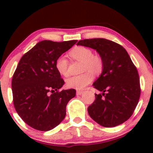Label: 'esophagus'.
I'll use <instances>...</instances> for the list:
<instances>
[{
    "instance_id": "1",
    "label": "esophagus",
    "mask_w": 153,
    "mask_h": 153,
    "mask_svg": "<svg viewBox=\"0 0 153 153\" xmlns=\"http://www.w3.org/2000/svg\"><path fill=\"white\" fill-rule=\"evenodd\" d=\"M82 93H83L82 91H76V95H81Z\"/></svg>"
}]
</instances>
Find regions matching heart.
I'll return each mask as SVG.
<instances>
[{"label": "heart", "mask_w": 153, "mask_h": 153, "mask_svg": "<svg viewBox=\"0 0 153 153\" xmlns=\"http://www.w3.org/2000/svg\"><path fill=\"white\" fill-rule=\"evenodd\" d=\"M69 54L72 59L82 62V71L85 72L69 78L67 80V85L71 88L82 90L93 80V76L90 71L94 74H99L103 70V59L98 54H93L90 48L83 46L74 48ZM55 66L60 74L64 76H68V61L64 56H60L57 58Z\"/></svg>", "instance_id": "1"}]
</instances>
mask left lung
Segmentation results:
<instances>
[{
	"label": "left lung",
	"instance_id": "obj_1",
	"mask_svg": "<svg viewBox=\"0 0 153 153\" xmlns=\"http://www.w3.org/2000/svg\"><path fill=\"white\" fill-rule=\"evenodd\" d=\"M96 49L104 61L100 76L93 87L102 94L88 108L91 118L105 127L122 124L131 116L141 95L137 69L126 50L119 44L104 38L85 39L78 42Z\"/></svg>",
	"mask_w": 153,
	"mask_h": 153
}]
</instances>
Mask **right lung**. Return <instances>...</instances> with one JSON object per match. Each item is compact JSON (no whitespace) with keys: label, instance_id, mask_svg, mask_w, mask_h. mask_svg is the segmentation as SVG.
Segmentation results:
<instances>
[{"label":"right lung","instance_id":"obj_1","mask_svg":"<svg viewBox=\"0 0 153 153\" xmlns=\"http://www.w3.org/2000/svg\"><path fill=\"white\" fill-rule=\"evenodd\" d=\"M76 42L42 40L19 62L12 79L13 104L19 116L33 129L51 130L65 117L66 106L76 90L59 91L65 81L55 63Z\"/></svg>","mask_w":153,"mask_h":153}]
</instances>
